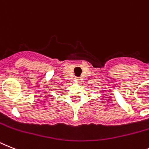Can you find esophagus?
Masks as SVG:
<instances>
[{"label": "esophagus", "instance_id": "obj_1", "mask_svg": "<svg viewBox=\"0 0 149 149\" xmlns=\"http://www.w3.org/2000/svg\"><path fill=\"white\" fill-rule=\"evenodd\" d=\"M75 81H76L77 82H79V79H77V80H75Z\"/></svg>", "mask_w": 149, "mask_h": 149}]
</instances>
